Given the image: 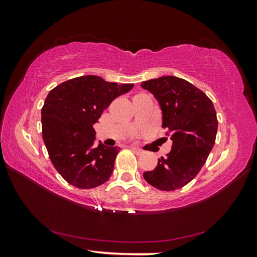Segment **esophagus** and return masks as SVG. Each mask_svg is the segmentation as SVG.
Here are the masks:
<instances>
[{
	"mask_svg": "<svg viewBox=\"0 0 257 257\" xmlns=\"http://www.w3.org/2000/svg\"><path fill=\"white\" fill-rule=\"evenodd\" d=\"M132 151L135 152V153H136V154H143V151L137 149V147H134V146H133V147H132Z\"/></svg>",
	"mask_w": 257,
	"mask_h": 257,
	"instance_id": "obj_1",
	"label": "esophagus"
}]
</instances>
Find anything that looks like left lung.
Here are the masks:
<instances>
[{
  "label": "left lung",
  "instance_id": "1",
  "mask_svg": "<svg viewBox=\"0 0 257 257\" xmlns=\"http://www.w3.org/2000/svg\"><path fill=\"white\" fill-rule=\"evenodd\" d=\"M162 110V127L168 129L172 147L159 159L144 179L160 190L179 189L197 176L215 143L217 119L214 105L201 89L185 79L164 76L142 82Z\"/></svg>",
  "mask_w": 257,
  "mask_h": 257
}]
</instances>
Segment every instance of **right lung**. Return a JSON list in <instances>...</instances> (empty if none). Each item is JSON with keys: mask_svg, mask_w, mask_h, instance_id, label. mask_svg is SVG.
I'll list each match as a JSON object with an SVG mask.
<instances>
[{"mask_svg": "<svg viewBox=\"0 0 257 257\" xmlns=\"http://www.w3.org/2000/svg\"><path fill=\"white\" fill-rule=\"evenodd\" d=\"M133 84L119 85L97 76H81L60 84L42 108V135L50 159L64 180L81 189L108 180L119 147L94 146V124L113 99Z\"/></svg>", "mask_w": 257, "mask_h": 257, "instance_id": "1", "label": "right lung"}]
</instances>
